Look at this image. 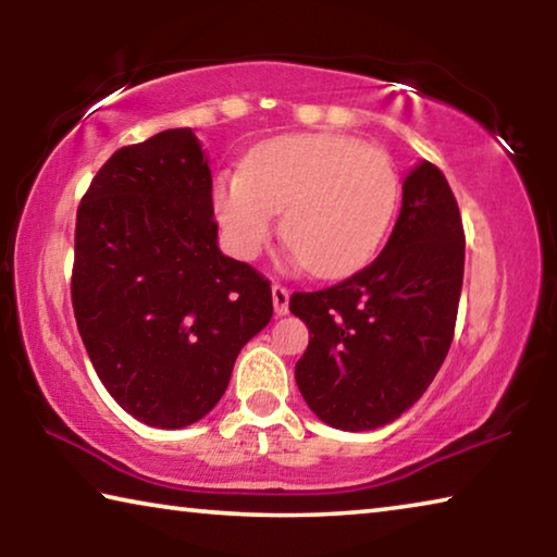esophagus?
<instances>
[{"label": "esophagus", "mask_w": 557, "mask_h": 557, "mask_svg": "<svg viewBox=\"0 0 557 557\" xmlns=\"http://www.w3.org/2000/svg\"><path fill=\"white\" fill-rule=\"evenodd\" d=\"M272 307H275V314L282 317L289 312V289L285 285H272Z\"/></svg>", "instance_id": "34e87169"}]
</instances>
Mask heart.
I'll return each mask as SVG.
<instances>
[{
    "label": "heart",
    "mask_w": 557,
    "mask_h": 557,
    "mask_svg": "<svg viewBox=\"0 0 557 557\" xmlns=\"http://www.w3.org/2000/svg\"><path fill=\"white\" fill-rule=\"evenodd\" d=\"M398 203L381 149L336 135H289L252 149L243 172L213 182V209L235 258L252 260L275 233L299 265L338 277L379 250Z\"/></svg>",
    "instance_id": "1"
}]
</instances>
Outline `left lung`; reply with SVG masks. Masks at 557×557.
I'll return each instance as SVG.
<instances>
[{"mask_svg":"<svg viewBox=\"0 0 557 557\" xmlns=\"http://www.w3.org/2000/svg\"><path fill=\"white\" fill-rule=\"evenodd\" d=\"M461 280L457 199L445 174L420 162L381 256L332 287L289 297V312L309 329L295 379L317 418L361 432L418 403L455 336Z\"/></svg>","mask_w":557,"mask_h":557,"instance_id":"obj_1","label":"left lung"}]
</instances>
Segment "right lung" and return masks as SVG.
Masks as SVG:
<instances>
[{
    "mask_svg": "<svg viewBox=\"0 0 557 557\" xmlns=\"http://www.w3.org/2000/svg\"><path fill=\"white\" fill-rule=\"evenodd\" d=\"M213 182L191 127L117 149L75 215L71 301L98 379L152 428L201 420L272 317L270 280L215 245Z\"/></svg>",
    "mask_w": 557,
    "mask_h": 557,
    "instance_id": "obj_1",
    "label": "right lung"
}]
</instances>
